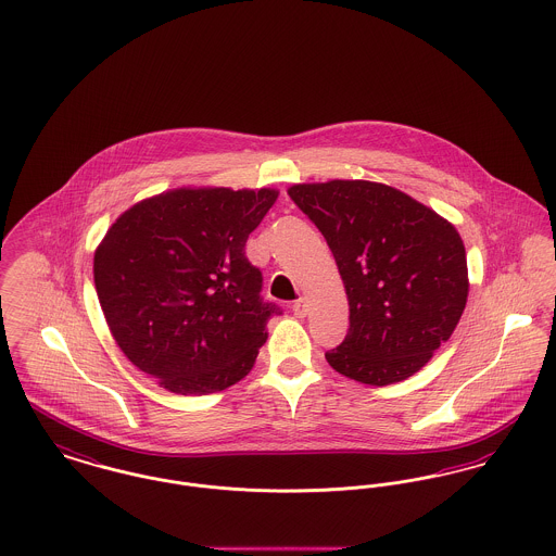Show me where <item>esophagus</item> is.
<instances>
[{
  "label": "esophagus",
  "mask_w": 556,
  "mask_h": 556,
  "mask_svg": "<svg viewBox=\"0 0 556 556\" xmlns=\"http://www.w3.org/2000/svg\"><path fill=\"white\" fill-rule=\"evenodd\" d=\"M292 312H294V316H296V318H305V316H307V312H309V303H307V299H305V296H301V299L292 305Z\"/></svg>",
  "instance_id": "34e87169"
}]
</instances>
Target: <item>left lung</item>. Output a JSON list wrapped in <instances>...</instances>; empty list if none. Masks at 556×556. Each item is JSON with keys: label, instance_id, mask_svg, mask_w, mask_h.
<instances>
[{"label": "left lung", "instance_id": "left-lung-1", "mask_svg": "<svg viewBox=\"0 0 556 556\" xmlns=\"http://www.w3.org/2000/svg\"><path fill=\"white\" fill-rule=\"evenodd\" d=\"M289 197L326 238L350 301V330L326 362L384 387L418 372L458 326L468 296L458 230L379 181L294 184Z\"/></svg>", "mask_w": 556, "mask_h": 556}]
</instances>
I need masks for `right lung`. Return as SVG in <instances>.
Masks as SVG:
<instances>
[{
  "instance_id": "obj_1",
  "label": "right lung",
  "mask_w": 556,
  "mask_h": 556,
  "mask_svg": "<svg viewBox=\"0 0 556 556\" xmlns=\"http://www.w3.org/2000/svg\"><path fill=\"white\" fill-rule=\"evenodd\" d=\"M278 190L176 188L109 228L93 282L118 350L159 387L208 395L244 379L278 312L244 255Z\"/></svg>"
}]
</instances>
